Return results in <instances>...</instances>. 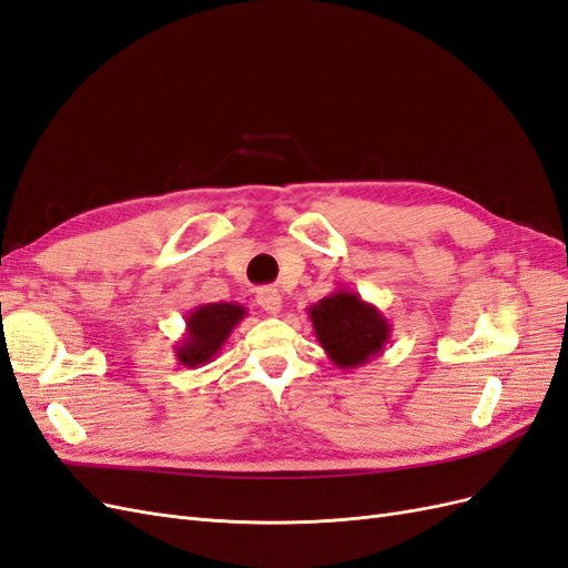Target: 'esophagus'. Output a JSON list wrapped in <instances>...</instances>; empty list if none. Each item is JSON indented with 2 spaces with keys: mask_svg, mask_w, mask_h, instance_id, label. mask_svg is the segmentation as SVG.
<instances>
[{
  "mask_svg": "<svg viewBox=\"0 0 568 568\" xmlns=\"http://www.w3.org/2000/svg\"><path fill=\"white\" fill-rule=\"evenodd\" d=\"M255 301H257V305H261L263 311L270 313V315H277V313L282 311V294H280L277 288H272V286L257 288Z\"/></svg>",
  "mask_w": 568,
  "mask_h": 568,
  "instance_id": "esophagus-1",
  "label": "esophagus"
}]
</instances>
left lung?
<instances>
[{
  "label": "left lung",
  "instance_id": "obj_1",
  "mask_svg": "<svg viewBox=\"0 0 568 568\" xmlns=\"http://www.w3.org/2000/svg\"><path fill=\"white\" fill-rule=\"evenodd\" d=\"M315 336L338 369H355L379 357L390 338V322L376 305L338 288L307 307Z\"/></svg>",
  "mask_w": 568,
  "mask_h": 568
}]
</instances>
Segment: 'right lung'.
I'll return each instance as SVG.
<instances>
[{"mask_svg":"<svg viewBox=\"0 0 568 568\" xmlns=\"http://www.w3.org/2000/svg\"><path fill=\"white\" fill-rule=\"evenodd\" d=\"M246 317V307L239 303H203L186 315L184 336L175 343V355L184 367H203L225 346L234 326Z\"/></svg>","mask_w":568,"mask_h":568,"instance_id":"1","label":"right lung"}]
</instances>
